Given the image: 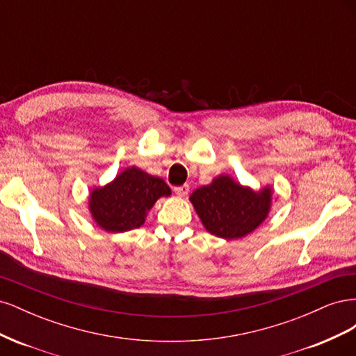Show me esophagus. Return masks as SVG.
<instances>
[{
	"label": "esophagus",
	"mask_w": 356,
	"mask_h": 356,
	"mask_svg": "<svg viewBox=\"0 0 356 356\" xmlns=\"http://www.w3.org/2000/svg\"><path fill=\"white\" fill-rule=\"evenodd\" d=\"M188 190H190V187H188V184H184V186H178V187H175L174 188V191L177 193V195L178 196H186L187 195V193H188Z\"/></svg>",
	"instance_id": "34e87169"
}]
</instances>
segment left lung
<instances>
[{
    "mask_svg": "<svg viewBox=\"0 0 356 356\" xmlns=\"http://www.w3.org/2000/svg\"><path fill=\"white\" fill-rule=\"evenodd\" d=\"M270 196V188L255 193L222 175L209 186L197 188L190 200L211 234L222 239H239L266 220Z\"/></svg>",
    "mask_w": 356,
    "mask_h": 356,
    "instance_id": "obj_1",
    "label": "left lung"
}]
</instances>
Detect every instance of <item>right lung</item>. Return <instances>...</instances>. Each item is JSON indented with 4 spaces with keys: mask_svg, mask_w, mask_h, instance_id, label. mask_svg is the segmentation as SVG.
Returning <instances> with one entry per match:
<instances>
[{
    "mask_svg": "<svg viewBox=\"0 0 356 356\" xmlns=\"http://www.w3.org/2000/svg\"><path fill=\"white\" fill-rule=\"evenodd\" d=\"M169 195L170 188L163 179L148 175L141 169L129 168L111 184L96 188L89 204L98 225L106 232L120 233L141 227L154 202Z\"/></svg>",
    "mask_w": 356,
    "mask_h": 356,
    "instance_id": "1",
    "label": "right lung"
}]
</instances>
